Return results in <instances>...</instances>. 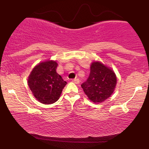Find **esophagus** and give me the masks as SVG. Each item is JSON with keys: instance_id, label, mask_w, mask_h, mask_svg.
<instances>
[{"instance_id": "34e87169", "label": "esophagus", "mask_w": 149, "mask_h": 149, "mask_svg": "<svg viewBox=\"0 0 149 149\" xmlns=\"http://www.w3.org/2000/svg\"><path fill=\"white\" fill-rule=\"evenodd\" d=\"M73 82H74L76 84H78L80 83V80L78 78H75V79L73 80Z\"/></svg>"}]
</instances>
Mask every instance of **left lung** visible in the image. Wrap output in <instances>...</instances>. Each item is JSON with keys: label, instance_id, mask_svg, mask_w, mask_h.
I'll list each match as a JSON object with an SVG mask.
<instances>
[{"label": "left lung", "instance_id": "8db88e82", "mask_svg": "<svg viewBox=\"0 0 149 149\" xmlns=\"http://www.w3.org/2000/svg\"><path fill=\"white\" fill-rule=\"evenodd\" d=\"M116 84L117 78L111 68L100 61H93L90 65V76L81 87L89 100L99 104L111 97Z\"/></svg>", "mask_w": 149, "mask_h": 149}]
</instances>
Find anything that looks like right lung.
Masks as SVG:
<instances>
[{
	"label": "right lung",
	"instance_id": "obj_1",
	"mask_svg": "<svg viewBox=\"0 0 149 149\" xmlns=\"http://www.w3.org/2000/svg\"><path fill=\"white\" fill-rule=\"evenodd\" d=\"M56 61L40 62L31 72L28 85L35 98L44 104H49L59 100L66 82L56 71Z\"/></svg>",
	"mask_w": 149,
	"mask_h": 149
}]
</instances>
